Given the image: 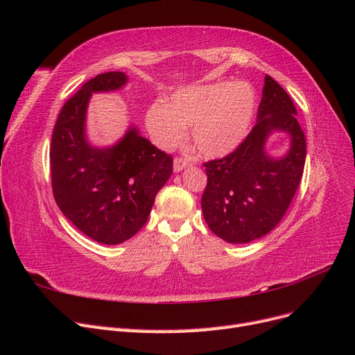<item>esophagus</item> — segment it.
Listing matches in <instances>:
<instances>
[{"label":"esophagus","mask_w":355,"mask_h":355,"mask_svg":"<svg viewBox=\"0 0 355 355\" xmlns=\"http://www.w3.org/2000/svg\"><path fill=\"white\" fill-rule=\"evenodd\" d=\"M189 166V161L188 159H184V158H175V161H173V170L176 171H182L184 170L185 167H188Z\"/></svg>","instance_id":"1"}]
</instances>
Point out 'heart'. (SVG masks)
I'll return each instance as SVG.
<instances>
[{"label":"heart","instance_id":"b5f03b06","mask_svg":"<svg viewBox=\"0 0 355 355\" xmlns=\"http://www.w3.org/2000/svg\"><path fill=\"white\" fill-rule=\"evenodd\" d=\"M256 111V90L249 83L196 84L155 102L146 111V127L157 146L184 144L192 127L197 151L210 158L232 153L249 133Z\"/></svg>","mask_w":355,"mask_h":355}]
</instances>
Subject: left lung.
<instances>
[{"label":"left lung","mask_w":355,"mask_h":355,"mask_svg":"<svg viewBox=\"0 0 355 355\" xmlns=\"http://www.w3.org/2000/svg\"><path fill=\"white\" fill-rule=\"evenodd\" d=\"M286 90L265 75L257 121L230 155L204 164L207 187L201 197L204 220L213 234L232 244L250 243L272 231L282 220L302 179L306 142ZM275 131L289 135L283 157L264 149Z\"/></svg>","instance_id":"1"}]
</instances>
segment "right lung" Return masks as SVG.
<instances>
[{
	"label": "right lung",
	"mask_w": 355,
	"mask_h": 355,
	"mask_svg": "<svg viewBox=\"0 0 355 355\" xmlns=\"http://www.w3.org/2000/svg\"><path fill=\"white\" fill-rule=\"evenodd\" d=\"M124 72L89 80L63 105L51 136L53 196L84 235L102 244L132 239L148 220L157 192L173 171V158L141 136L135 125L112 146H94L85 133L93 93L123 89Z\"/></svg>",
	"instance_id": "right-lung-1"
}]
</instances>
